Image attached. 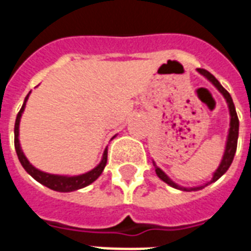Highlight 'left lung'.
I'll return each instance as SVG.
<instances>
[{"instance_id":"8db88e82","label":"left lung","mask_w":251,"mask_h":251,"mask_svg":"<svg viewBox=\"0 0 251 251\" xmlns=\"http://www.w3.org/2000/svg\"><path fill=\"white\" fill-rule=\"evenodd\" d=\"M198 72L204 75L207 79L210 80L211 83L214 84L216 88H218L220 92L223 94V96L226 98V102H228V108H229V113H230V127H229V133H228V139H226V151H224V155H223V160L219 165V168L216 169V172L214 173V177L211 179L210 182H207L206 185H203V186H198V187H181L178 185H176L173 181H172L167 175H165L164 172L161 171L160 168H157L155 165V172H156L157 177L160 179H163L165 183H168L169 186L172 187H176V189H179V190H183V191H191V190H201L203 189L204 186L207 185H210V183L215 182V181H218L220 177H222L226 171H228V168L230 167L232 164V161H233V157H234V153H236V150H237V139H238V126H240V122H238V117H237V113H236V108H234V104H233V100H232V96L229 95V92L224 88V87L220 84L216 78H215L210 72H207L204 69H198Z\"/></svg>"}]
</instances>
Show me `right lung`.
<instances>
[{"label":"right lung","instance_id":"obj_1","mask_svg":"<svg viewBox=\"0 0 251 251\" xmlns=\"http://www.w3.org/2000/svg\"><path fill=\"white\" fill-rule=\"evenodd\" d=\"M29 94L25 96V102L22 105L21 110L17 116V120H15V126H14V146H15V151H17L18 159L21 161L22 167L25 168V172L31 175L33 178L36 179L37 182H40L41 185L49 187L54 191H61V193H69V191L78 190V189H82V187L88 186L90 183H92L95 179L99 178V176L101 175L104 168L106 165V157H108V150L104 151V155H102V159L100 161V164L96 168H94L92 171L87 172L84 175L79 176H58V175H49V173H45V172H41L39 169L33 167L32 164H29V161L27 160V157L25 156V153L22 151L21 145H19V139H18V135H19V122H21V117L23 110H25V102H27V99H28Z\"/></svg>","mask_w":251,"mask_h":251}]
</instances>
